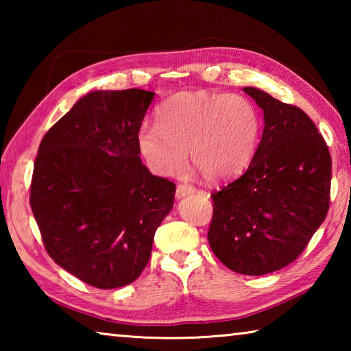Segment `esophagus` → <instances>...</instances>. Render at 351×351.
<instances>
[{"instance_id": "34e87169", "label": "esophagus", "mask_w": 351, "mask_h": 351, "mask_svg": "<svg viewBox=\"0 0 351 351\" xmlns=\"http://www.w3.org/2000/svg\"><path fill=\"white\" fill-rule=\"evenodd\" d=\"M195 192H197V189H195V186H192V184H178V187H176L178 198H184V197H187V195H192Z\"/></svg>"}]
</instances>
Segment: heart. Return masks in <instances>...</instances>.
I'll return each instance as SVG.
<instances>
[{
  "label": "heart",
  "instance_id": "heart-1",
  "mask_svg": "<svg viewBox=\"0 0 351 351\" xmlns=\"http://www.w3.org/2000/svg\"><path fill=\"white\" fill-rule=\"evenodd\" d=\"M261 130L251 100L239 94L178 93L156 112V123H144L138 145L152 167L171 175L190 159L206 180L234 176L252 161Z\"/></svg>",
  "mask_w": 351,
  "mask_h": 351
}]
</instances>
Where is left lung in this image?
<instances>
[{
  "label": "left lung",
  "mask_w": 351,
  "mask_h": 351,
  "mask_svg": "<svg viewBox=\"0 0 351 351\" xmlns=\"http://www.w3.org/2000/svg\"><path fill=\"white\" fill-rule=\"evenodd\" d=\"M263 110V136L240 178L213 192L207 240L224 266L263 276L304 252L330 209L331 156L299 106L246 86Z\"/></svg>",
  "instance_id": "8db88e82"
}]
</instances>
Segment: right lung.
Returning <instances> with one entry per match:
<instances>
[{
  "instance_id": "1",
  "label": "right lung",
  "mask_w": 351,
  "mask_h": 351,
  "mask_svg": "<svg viewBox=\"0 0 351 351\" xmlns=\"http://www.w3.org/2000/svg\"><path fill=\"white\" fill-rule=\"evenodd\" d=\"M154 93L130 88L82 97L40 142L31 207L46 252L94 288L134 282L176 186L152 175L138 145Z\"/></svg>"
}]
</instances>
